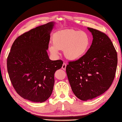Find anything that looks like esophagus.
Returning <instances> with one entry per match:
<instances>
[{"instance_id": "34e87169", "label": "esophagus", "mask_w": 122, "mask_h": 122, "mask_svg": "<svg viewBox=\"0 0 122 122\" xmlns=\"http://www.w3.org/2000/svg\"><path fill=\"white\" fill-rule=\"evenodd\" d=\"M66 63H64L63 64V65H62V69H63V70H66Z\"/></svg>"}]
</instances>
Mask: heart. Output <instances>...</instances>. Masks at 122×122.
<instances>
[{
	"mask_svg": "<svg viewBox=\"0 0 122 122\" xmlns=\"http://www.w3.org/2000/svg\"><path fill=\"white\" fill-rule=\"evenodd\" d=\"M53 44L49 46V51L54 56L59 55V50L64 51L66 57L76 61L84 56L89 49L90 38L86 33L73 29L57 31L53 36Z\"/></svg>",
	"mask_w": 122,
	"mask_h": 122,
	"instance_id": "b5f03b06",
	"label": "heart"
}]
</instances>
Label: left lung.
Listing matches in <instances>:
<instances>
[{
    "label": "left lung",
    "instance_id": "8db88e82",
    "mask_svg": "<svg viewBox=\"0 0 122 122\" xmlns=\"http://www.w3.org/2000/svg\"><path fill=\"white\" fill-rule=\"evenodd\" d=\"M93 36L91 47L76 61H70L66 72L76 97L86 101L97 97L111 86L117 66V53L106 34L87 28Z\"/></svg>",
    "mask_w": 122,
    "mask_h": 122
}]
</instances>
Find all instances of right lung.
<instances>
[{"mask_svg":"<svg viewBox=\"0 0 122 122\" xmlns=\"http://www.w3.org/2000/svg\"><path fill=\"white\" fill-rule=\"evenodd\" d=\"M51 21L21 35L15 40L7 59V69L13 87L20 96L33 102L42 103L52 93L54 73L61 69V60L48 56Z\"/></svg>","mask_w":122,"mask_h":122,"instance_id":"1","label":"right lung"}]
</instances>
